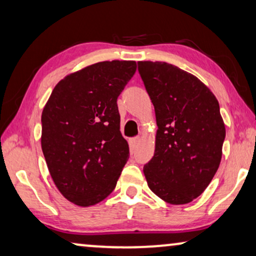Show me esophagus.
<instances>
[{
	"mask_svg": "<svg viewBox=\"0 0 256 256\" xmlns=\"http://www.w3.org/2000/svg\"><path fill=\"white\" fill-rule=\"evenodd\" d=\"M139 142H140L139 138H132L131 140H130V147H131L132 150L136 148V146L139 145Z\"/></svg>",
	"mask_w": 256,
	"mask_h": 256,
	"instance_id": "obj_1",
	"label": "esophagus"
}]
</instances>
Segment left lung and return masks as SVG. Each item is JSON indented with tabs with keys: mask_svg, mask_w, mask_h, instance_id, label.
I'll use <instances>...</instances> for the list:
<instances>
[{
	"mask_svg": "<svg viewBox=\"0 0 256 256\" xmlns=\"http://www.w3.org/2000/svg\"><path fill=\"white\" fill-rule=\"evenodd\" d=\"M156 110L154 156L144 166L150 189L170 204H186L210 184L222 160L225 125L219 103L192 74L161 61H139Z\"/></svg>",
	"mask_w": 256,
	"mask_h": 256,
	"instance_id": "8db88e82",
	"label": "left lung"
}]
</instances>
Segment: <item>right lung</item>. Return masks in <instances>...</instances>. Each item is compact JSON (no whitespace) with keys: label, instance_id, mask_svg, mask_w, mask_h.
<instances>
[{"label":"right lung","instance_id":"right-lung-1","mask_svg":"<svg viewBox=\"0 0 256 256\" xmlns=\"http://www.w3.org/2000/svg\"><path fill=\"white\" fill-rule=\"evenodd\" d=\"M136 61H102L67 75L42 114V150L59 192L89 206L112 192L128 160L117 98Z\"/></svg>","mask_w":256,"mask_h":256}]
</instances>
